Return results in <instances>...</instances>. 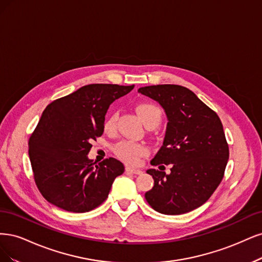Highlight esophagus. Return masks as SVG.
Listing matches in <instances>:
<instances>
[{
    "mask_svg": "<svg viewBox=\"0 0 262 262\" xmlns=\"http://www.w3.org/2000/svg\"><path fill=\"white\" fill-rule=\"evenodd\" d=\"M125 171L128 172V173H132V174H136V175L142 174V171L139 170V168H134V167H130V166H126Z\"/></svg>",
    "mask_w": 262,
    "mask_h": 262,
    "instance_id": "1",
    "label": "esophagus"
}]
</instances>
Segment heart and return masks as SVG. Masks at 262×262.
<instances>
[{"mask_svg":"<svg viewBox=\"0 0 262 262\" xmlns=\"http://www.w3.org/2000/svg\"><path fill=\"white\" fill-rule=\"evenodd\" d=\"M136 110L142 123L146 126H158L162 121L161 108L154 103H140L137 105ZM117 116H119V114H117V112H114L112 114H110L105 119L103 127L106 133H112L115 130ZM113 151L115 156L121 159L123 162L132 165L138 164L140 159L149 154V149L146 146L129 140H123L120 141L119 143H116L113 148Z\"/></svg>","mask_w":262,"mask_h":262,"instance_id":"1","label":"heart"}]
</instances>
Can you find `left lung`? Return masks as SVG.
Wrapping results in <instances>:
<instances>
[{
    "instance_id": "left-lung-1",
    "label": "left lung",
    "mask_w": 262,
    "mask_h": 262,
    "mask_svg": "<svg viewBox=\"0 0 262 262\" xmlns=\"http://www.w3.org/2000/svg\"><path fill=\"white\" fill-rule=\"evenodd\" d=\"M138 92L159 102L168 121L163 145L150 163L172 164L170 174L147 171L155 186L145 198L162 214L190 212L205 204L224 176L229 145L220 117L183 86H147Z\"/></svg>"
}]
</instances>
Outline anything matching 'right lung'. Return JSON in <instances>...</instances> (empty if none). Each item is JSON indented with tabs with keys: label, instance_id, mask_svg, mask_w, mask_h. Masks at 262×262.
<instances>
[{
	"label": "right lung",
	"instance_id": "right-lung-1",
	"mask_svg": "<svg viewBox=\"0 0 262 262\" xmlns=\"http://www.w3.org/2000/svg\"><path fill=\"white\" fill-rule=\"evenodd\" d=\"M132 86L91 83L50 103L29 138V159L38 189L50 204L88 212L107 198L124 165L108 158L88 159L91 141L103 134L107 108Z\"/></svg>",
	"mask_w": 262,
	"mask_h": 262
}]
</instances>
